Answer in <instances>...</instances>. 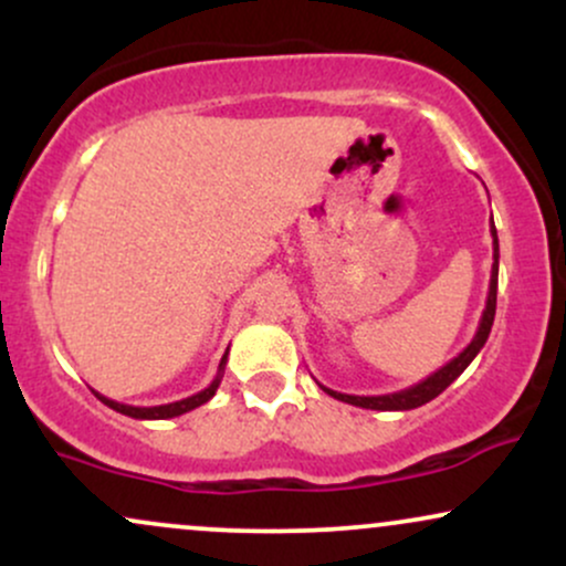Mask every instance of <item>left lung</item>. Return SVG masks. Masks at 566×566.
Returning <instances> with one entry per match:
<instances>
[{
	"mask_svg": "<svg viewBox=\"0 0 566 566\" xmlns=\"http://www.w3.org/2000/svg\"><path fill=\"white\" fill-rule=\"evenodd\" d=\"M492 276H490V292H486V305L482 311V319H479L476 335L473 340L460 350L454 359L447 361L444 367H439L437 373L428 375L426 380L415 382V386L405 388V391H394V394H382V396H354V394H340L333 391V388L322 386V391H327L333 399L337 401H346V405L354 407H365V409H380V412H405V409H415V407H423L426 401L437 399V396L450 386L452 380H458L463 375V369L476 359L479 350L484 348L486 337H490L492 322H495V305H497V263H500V244H497V231L495 223H492Z\"/></svg>",
	"mask_w": 566,
	"mask_h": 566,
	"instance_id": "1",
	"label": "left lung"
}]
</instances>
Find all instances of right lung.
I'll use <instances>...</instances> for the list:
<instances>
[{"label":"right lung","instance_id":"1","mask_svg":"<svg viewBox=\"0 0 566 566\" xmlns=\"http://www.w3.org/2000/svg\"><path fill=\"white\" fill-rule=\"evenodd\" d=\"M226 359H229V350H226L223 359H220L218 375H216V378H212V382L205 388V391H199V394H193V396H186V399H180V401H170V405H159V407H133V405H122V401L108 399V396H103V394H97V391H95V396L103 401V405H108L112 409H116V412L127 415V418H135V420H167V418H178V415H186V412H191V409L207 405V401H210L212 396H216L220 380H223Z\"/></svg>","mask_w":566,"mask_h":566}]
</instances>
